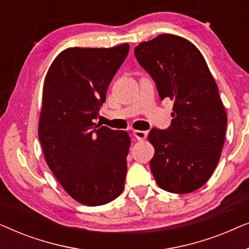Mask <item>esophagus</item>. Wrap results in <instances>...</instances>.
<instances>
[{"label":"esophagus","instance_id":"obj_1","mask_svg":"<svg viewBox=\"0 0 249 249\" xmlns=\"http://www.w3.org/2000/svg\"><path fill=\"white\" fill-rule=\"evenodd\" d=\"M134 136L137 141H145L146 137H147V131L142 130H134Z\"/></svg>","mask_w":249,"mask_h":249}]
</instances>
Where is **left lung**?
<instances>
[{
  "label": "left lung",
  "instance_id": "8db88e82",
  "mask_svg": "<svg viewBox=\"0 0 249 249\" xmlns=\"http://www.w3.org/2000/svg\"><path fill=\"white\" fill-rule=\"evenodd\" d=\"M135 56L160 98L173 101L171 125L148 135L155 181L169 193L195 192L213 175L226 137L227 113L215 80L199 50L180 36L162 34L141 43Z\"/></svg>",
  "mask_w": 249,
  "mask_h": 249
}]
</instances>
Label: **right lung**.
<instances>
[{"mask_svg": "<svg viewBox=\"0 0 249 249\" xmlns=\"http://www.w3.org/2000/svg\"><path fill=\"white\" fill-rule=\"evenodd\" d=\"M128 44L70 47L55 57L43 87L38 137L45 161L74 200L98 206L124 190L130 137L95 124Z\"/></svg>", "mask_w": 249, "mask_h": 249, "instance_id": "add662e5", "label": "right lung"}]
</instances>
